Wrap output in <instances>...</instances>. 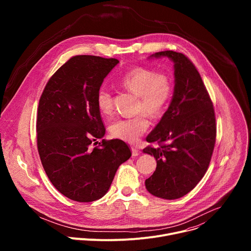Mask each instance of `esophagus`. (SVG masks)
Segmentation results:
<instances>
[{"label": "esophagus", "mask_w": 251, "mask_h": 251, "mask_svg": "<svg viewBox=\"0 0 251 251\" xmlns=\"http://www.w3.org/2000/svg\"><path fill=\"white\" fill-rule=\"evenodd\" d=\"M131 151H132V156H133V157H136V156H138V155L140 154V152H139L136 148H133V147H132V148H131Z\"/></svg>", "instance_id": "1"}]
</instances>
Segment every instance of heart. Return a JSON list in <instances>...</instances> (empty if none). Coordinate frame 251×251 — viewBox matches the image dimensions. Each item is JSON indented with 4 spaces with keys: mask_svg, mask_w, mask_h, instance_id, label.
I'll use <instances>...</instances> for the list:
<instances>
[{
    "mask_svg": "<svg viewBox=\"0 0 251 251\" xmlns=\"http://www.w3.org/2000/svg\"><path fill=\"white\" fill-rule=\"evenodd\" d=\"M121 83L128 91L138 96L136 112L139 115L115 121L110 126V133L116 139L136 143L149 128L146 114L157 118L165 112L172 96L173 83L167 75L146 67H135L129 70L123 75ZM96 104L103 116L112 115L113 96L108 89L101 87L98 90Z\"/></svg>",
    "mask_w": 251,
    "mask_h": 251,
    "instance_id": "heart-1",
    "label": "heart"
}]
</instances>
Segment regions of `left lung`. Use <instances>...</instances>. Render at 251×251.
Listing matches in <instances>:
<instances>
[{
  "mask_svg": "<svg viewBox=\"0 0 251 251\" xmlns=\"http://www.w3.org/2000/svg\"><path fill=\"white\" fill-rule=\"evenodd\" d=\"M163 56L174 62L175 87L168 110L146 138L159 147L143 150L157 161L145 186L155 197L176 200L191 192L204 176L216 144L217 125L212 102L193 62L173 50L150 57Z\"/></svg>",
  "mask_w": 251,
  "mask_h": 251,
  "instance_id": "left-lung-1",
  "label": "left lung"
}]
</instances>
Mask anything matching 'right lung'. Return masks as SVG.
Instances as JSON below:
<instances>
[{
  "label": "right lung",
  "instance_id": "right-lung-1",
  "mask_svg": "<svg viewBox=\"0 0 251 251\" xmlns=\"http://www.w3.org/2000/svg\"><path fill=\"white\" fill-rule=\"evenodd\" d=\"M118 62L94 55L71 57L50 77L40 99L37 141L43 167L54 188L75 201L101 199L119 166L131 157L119 139L90 146L105 135L97 92Z\"/></svg>",
  "mask_w": 251,
  "mask_h": 251
}]
</instances>
